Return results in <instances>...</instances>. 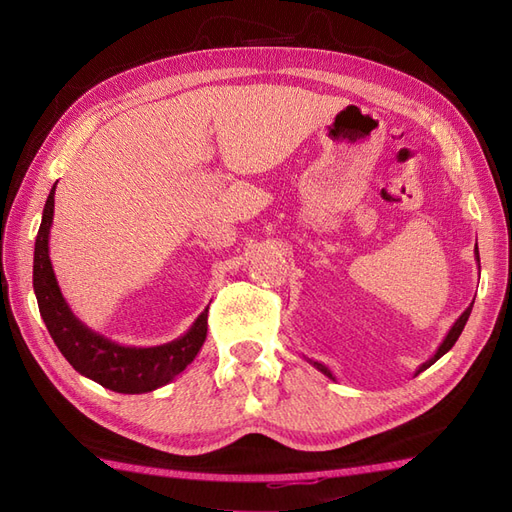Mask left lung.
Instances as JSON below:
<instances>
[{
  "label": "left lung",
  "mask_w": 512,
  "mask_h": 512,
  "mask_svg": "<svg viewBox=\"0 0 512 512\" xmlns=\"http://www.w3.org/2000/svg\"><path fill=\"white\" fill-rule=\"evenodd\" d=\"M474 256H476V262H478V269H480V258H478V245L474 247ZM472 305H474V301L470 303V307L466 309V312H463L457 320H455V324H453V327H451V331H448L446 333V337L442 339V344L438 346V350H436V354H433L431 356V359L429 361H425L421 367H418L416 371H414V376H418V374H421V371H425L427 367H431L433 363H436L438 359H440V356H444L448 350H451L453 346H455V342H457V339H459V335H461V331H463V327H466V322H468V318H470V312H472ZM305 359H307V356H305ZM307 363L309 365H314L318 371H322V374L324 376H327V378H331V380H335V376H333V371L329 369V365H324V363H318V361H314V359H307Z\"/></svg>",
  "instance_id": "8db88e82"
}]
</instances>
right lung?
<instances>
[{
  "label": "right lung",
  "mask_w": 512,
  "mask_h": 512,
  "mask_svg": "<svg viewBox=\"0 0 512 512\" xmlns=\"http://www.w3.org/2000/svg\"><path fill=\"white\" fill-rule=\"evenodd\" d=\"M55 188L42 211V224L34 247V292L40 316L49 329L55 346L81 376L102 384L115 393H149L175 380L188 367L207 337V312L200 314L192 327L181 337L162 346L136 348L121 346L96 331L72 314L68 301L61 294L49 258V235L55 211Z\"/></svg>",
  "instance_id": "add662e5"
}]
</instances>
